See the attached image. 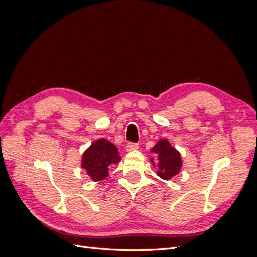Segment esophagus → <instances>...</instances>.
Segmentation results:
<instances>
[{"label":"esophagus","mask_w":257,"mask_h":257,"mask_svg":"<svg viewBox=\"0 0 257 257\" xmlns=\"http://www.w3.org/2000/svg\"><path fill=\"white\" fill-rule=\"evenodd\" d=\"M137 149H138V144H136V143H128L126 145V151L127 152L134 151V150H137Z\"/></svg>","instance_id":"esophagus-1"}]
</instances>
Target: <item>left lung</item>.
<instances>
[{
	"instance_id": "obj_1",
	"label": "left lung",
	"mask_w": 257,
	"mask_h": 257,
	"mask_svg": "<svg viewBox=\"0 0 257 257\" xmlns=\"http://www.w3.org/2000/svg\"><path fill=\"white\" fill-rule=\"evenodd\" d=\"M152 152L158 154V175L165 180L176 176L182 166L180 153L174 147L170 146L167 139H161L152 149ZM152 163L153 159L151 160Z\"/></svg>"
}]
</instances>
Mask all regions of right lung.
<instances>
[{
  "label": "right lung",
  "instance_id": "1",
  "mask_svg": "<svg viewBox=\"0 0 257 257\" xmlns=\"http://www.w3.org/2000/svg\"><path fill=\"white\" fill-rule=\"evenodd\" d=\"M121 158L116 147L100 138L93 143L84 151L81 160V167L87 172L93 181H100L108 175V169L111 164L119 163Z\"/></svg>",
  "mask_w": 257,
  "mask_h": 257
}]
</instances>
